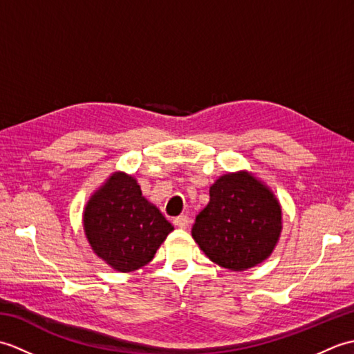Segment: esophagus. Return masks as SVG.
I'll return each instance as SVG.
<instances>
[{"mask_svg": "<svg viewBox=\"0 0 354 354\" xmlns=\"http://www.w3.org/2000/svg\"><path fill=\"white\" fill-rule=\"evenodd\" d=\"M173 223H175V227L185 230L190 225V217L189 216H178L173 219Z\"/></svg>", "mask_w": 354, "mask_h": 354, "instance_id": "esophagus-1", "label": "esophagus"}]
</instances>
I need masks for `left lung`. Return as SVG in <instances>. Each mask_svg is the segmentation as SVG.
<instances>
[{
  "label": "left lung",
  "instance_id": "1",
  "mask_svg": "<svg viewBox=\"0 0 354 354\" xmlns=\"http://www.w3.org/2000/svg\"><path fill=\"white\" fill-rule=\"evenodd\" d=\"M281 230L274 192L252 171L239 170L209 187V202L196 216L192 237L216 265L242 272L269 259Z\"/></svg>",
  "mask_w": 354,
  "mask_h": 354
}]
</instances>
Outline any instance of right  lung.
I'll use <instances>...</instances> for the list:
<instances>
[{
  "label": "right lung",
  "instance_id": "obj_1",
  "mask_svg": "<svg viewBox=\"0 0 354 354\" xmlns=\"http://www.w3.org/2000/svg\"><path fill=\"white\" fill-rule=\"evenodd\" d=\"M82 223L93 252L117 272H133L153 259L173 231L132 175L114 171L91 198Z\"/></svg>",
  "mask_w": 354,
  "mask_h": 354
}]
</instances>
